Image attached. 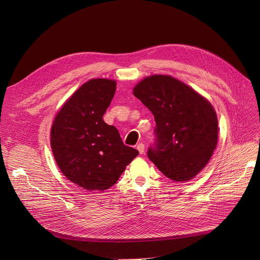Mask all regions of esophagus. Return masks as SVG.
I'll list each match as a JSON object with an SVG mask.
<instances>
[{
	"mask_svg": "<svg viewBox=\"0 0 260 260\" xmlns=\"http://www.w3.org/2000/svg\"><path fill=\"white\" fill-rule=\"evenodd\" d=\"M144 144L143 143H139L138 145H137V149H138V152L140 153V154H144Z\"/></svg>",
	"mask_w": 260,
	"mask_h": 260,
	"instance_id": "obj_1",
	"label": "esophagus"
}]
</instances>
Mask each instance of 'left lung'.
Returning a JSON list of instances; mask_svg holds the SVG:
<instances>
[{"label": "left lung", "mask_w": 260, "mask_h": 260, "mask_svg": "<svg viewBox=\"0 0 260 260\" xmlns=\"http://www.w3.org/2000/svg\"><path fill=\"white\" fill-rule=\"evenodd\" d=\"M134 95L156 122L149 160L172 180L194 178L217 145L218 120L212 104L183 82L163 75L144 78L134 87Z\"/></svg>", "instance_id": "8db88e82"}]
</instances>
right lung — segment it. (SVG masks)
Instances as JSON below:
<instances>
[{
	"instance_id": "right-lung-1",
	"label": "right lung",
	"mask_w": 260,
	"mask_h": 260,
	"mask_svg": "<svg viewBox=\"0 0 260 260\" xmlns=\"http://www.w3.org/2000/svg\"><path fill=\"white\" fill-rule=\"evenodd\" d=\"M116 81L91 79L68 99L54 118L51 151L68 180L87 190L113 186L137 149L122 142L118 129L103 115L116 91Z\"/></svg>"
}]
</instances>
